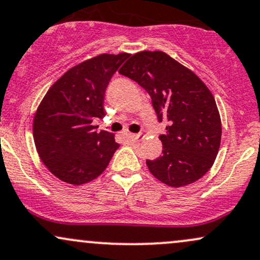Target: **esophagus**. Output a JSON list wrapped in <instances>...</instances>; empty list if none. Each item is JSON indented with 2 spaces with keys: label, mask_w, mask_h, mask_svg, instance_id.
<instances>
[{
  "label": "esophagus",
  "mask_w": 260,
  "mask_h": 260,
  "mask_svg": "<svg viewBox=\"0 0 260 260\" xmlns=\"http://www.w3.org/2000/svg\"><path fill=\"white\" fill-rule=\"evenodd\" d=\"M127 137H129L130 140H133V141H137V140L141 139V134H129Z\"/></svg>",
  "instance_id": "34e87169"
}]
</instances>
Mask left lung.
Returning a JSON list of instances; mask_svg holds the SVG:
<instances>
[{
	"mask_svg": "<svg viewBox=\"0 0 260 260\" xmlns=\"http://www.w3.org/2000/svg\"><path fill=\"white\" fill-rule=\"evenodd\" d=\"M147 91L158 121L161 155L146 160L149 172L172 187L201 179L214 163L221 140V121L209 88L190 69L160 51L135 53L119 70Z\"/></svg>",
	"mask_w": 260,
	"mask_h": 260,
	"instance_id": "8db88e82",
	"label": "left lung"
}]
</instances>
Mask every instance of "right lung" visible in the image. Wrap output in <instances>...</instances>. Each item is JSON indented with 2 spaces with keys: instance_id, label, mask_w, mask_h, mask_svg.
<instances>
[{
  "instance_id": "right-lung-1",
  "label": "right lung",
  "mask_w": 260,
  "mask_h": 260,
  "mask_svg": "<svg viewBox=\"0 0 260 260\" xmlns=\"http://www.w3.org/2000/svg\"><path fill=\"white\" fill-rule=\"evenodd\" d=\"M127 53L100 54L64 73L34 117V141L47 169L72 185L92 181L119 148L114 134L97 133L92 121L106 115V88Z\"/></svg>"
}]
</instances>
